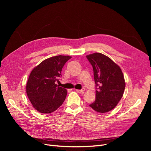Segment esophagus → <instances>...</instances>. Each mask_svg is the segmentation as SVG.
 <instances>
[{
	"mask_svg": "<svg viewBox=\"0 0 151 151\" xmlns=\"http://www.w3.org/2000/svg\"><path fill=\"white\" fill-rule=\"evenodd\" d=\"M77 93H82V94H83L84 93V91H85V89L84 88H83L82 89H76V90Z\"/></svg>",
	"mask_w": 151,
	"mask_h": 151,
	"instance_id": "1",
	"label": "esophagus"
}]
</instances>
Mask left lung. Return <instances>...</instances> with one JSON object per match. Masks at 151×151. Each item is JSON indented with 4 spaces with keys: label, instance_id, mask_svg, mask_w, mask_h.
<instances>
[{
    "label": "left lung",
    "instance_id": "left-lung-1",
    "mask_svg": "<svg viewBox=\"0 0 151 151\" xmlns=\"http://www.w3.org/2000/svg\"><path fill=\"white\" fill-rule=\"evenodd\" d=\"M93 68L96 99L90 107L99 113L115 108L123 96L125 88L121 68L111 59L100 53L86 56Z\"/></svg>",
    "mask_w": 151,
    "mask_h": 151
}]
</instances>
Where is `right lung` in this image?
Listing matches in <instances>:
<instances>
[{
	"instance_id": "obj_1",
	"label": "right lung",
	"mask_w": 151,
	"mask_h": 151,
	"mask_svg": "<svg viewBox=\"0 0 151 151\" xmlns=\"http://www.w3.org/2000/svg\"><path fill=\"white\" fill-rule=\"evenodd\" d=\"M70 56L58 55L41 62L31 71L26 84V93L33 107L42 113L53 112L64 101L67 91L55 84Z\"/></svg>"
}]
</instances>
